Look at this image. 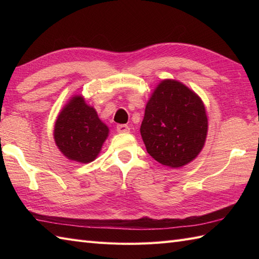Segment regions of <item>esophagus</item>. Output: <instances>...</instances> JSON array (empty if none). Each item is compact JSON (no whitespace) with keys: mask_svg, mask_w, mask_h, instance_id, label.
<instances>
[{"mask_svg":"<svg viewBox=\"0 0 259 259\" xmlns=\"http://www.w3.org/2000/svg\"><path fill=\"white\" fill-rule=\"evenodd\" d=\"M117 131L119 134H128L130 131V128H129V125H126V124H118Z\"/></svg>","mask_w":259,"mask_h":259,"instance_id":"1","label":"esophagus"}]
</instances>
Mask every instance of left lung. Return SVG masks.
<instances>
[{"instance_id":"1","label":"left lung","mask_w":259,"mask_h":259,"mask_svg":"<svg viewBox=\"0 0 259 259\" xmlns=\"http://www.w3.org/2000/svg\"><path fill=\"white\" fill-rule=\"evenodd\" d=\"M207 133L201 98L183 82L162 80L147 102L140 126L148 153L163 166L181 168L201 152Z\"/></svg>"}]
</instances>
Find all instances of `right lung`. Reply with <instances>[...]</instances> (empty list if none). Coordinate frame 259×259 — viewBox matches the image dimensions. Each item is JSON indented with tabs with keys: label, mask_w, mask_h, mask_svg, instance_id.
I'll use <instances>...</instances> for the list:
<instances>
[{
	"label": "right lung",
	"mask_w": 259,
	"mask_h": 259,
	"mask_svg": "<svg viewBox=\"0 0 259 259\" xmlns=\"http://www.w3.org/2000/svg\"><path fill=\"white\" fill-rule=\"evenodd\" d=\"M108 136V125L81 95L69 99L54 123L56 145L71 161L89 163L95 160Z\"/></svg>",
	"instance_id": "right-lung-1"
}]
</instances>
